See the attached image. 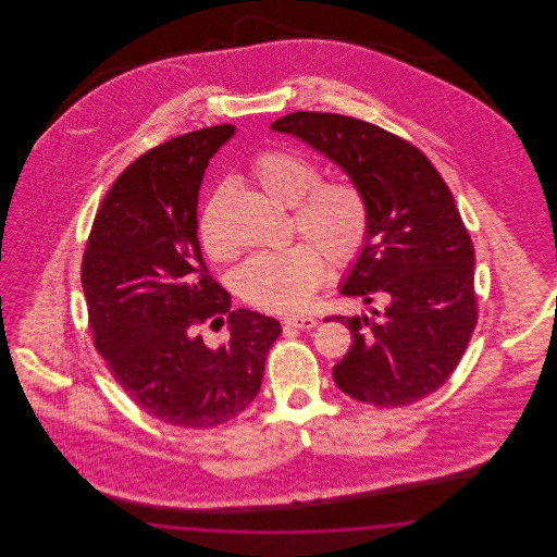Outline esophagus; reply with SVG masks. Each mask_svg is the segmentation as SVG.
Here are the masks:
<instances>
[{"mask_svg":"<svg viewBox=\"0 0 557 557\" xmlns=\"http://www.w3.org/2000/svg\"><path fill=\"white\" fill-rule=\"evenodd\" d=\"M318 325V319L305 318V315H292L284 319V327L288 330H311Z\"/></svg>","mask_w":557,"mask_h":557,"instance_id":"obj_1","label":"esophagus"}]
</instances>
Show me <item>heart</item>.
<instances>
[{
	"mask_svg": "<svg viewBox=\"0 0 557 557\" xmlns=\"http://www.w3.org/2000/svg\"><path fill=\"white\" fill-rule=\"evenodd\" d=\"M250 177L267 196L294 207L296 230L309 238L294 242L280 250L257 252L234 273V288L239 298L263 311L305 309L325 277L330 265H352L370 238V205L363 189L355 182L322 180L313 160L269 150L259 154ZM221 189L207 202L198 219V236L205 252L227 261L236 255V244L227 236L221 221Z\"/></svg>",
	"mask_w": 557,
	"mask_h": 557,
	"instance_id": "heart-1",
	"label": "heart"
}]
</instances>
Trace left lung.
Listing matches in <instances>:
<instances>
[{
    "instance_id": "left-lung-1",
    "label": "left lung",
    "mask_w": 557,
    "mask_h": 557,
    "mask_svg": "<svg viewBox=\"0 0 557 557\" xmlns=\"http://www.w3.org/2000/svg\"><path fill=\"white\" fill-rule=\"evenodd\" d=\"M271 129L341 164L370 205V238L343 294L382 309L327 318L352 336L334 382L375 407L422 400L449 380L478 321L474 244L449 186L411 141L352 116L298 110Z\"/></svg>"
}]
</instances>
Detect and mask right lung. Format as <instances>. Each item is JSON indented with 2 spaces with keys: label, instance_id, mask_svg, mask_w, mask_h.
Returning a JSON list of instances; mask_svg holds the SVG:
<instances>
[{
  "label": "right lung",
  "instance_id": "obj_1",
  "mask_svg": "<svg viewBox=\"0 0 557 557\" xmlns=\"http://www.w3.org/2000/svg\"><path fill=\"white\" fill-rule=\"evenodd\" d=\"M232 125L177 135L116 177L96 212L81 263L89 332L125 395L160 422L209 430L239 416L261 391L282 325L230 311L205 265L198 189ZM228 315L231 338L207 347L197 330Z\"/></svg>",
  "mask_w": 557,
  "mask_h": 557
}]
</instances>
